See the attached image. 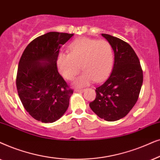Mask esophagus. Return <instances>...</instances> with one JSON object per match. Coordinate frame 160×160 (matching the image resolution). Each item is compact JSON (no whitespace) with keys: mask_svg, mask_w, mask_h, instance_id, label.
<instances>
[{"mask_svg":"<svg viewBox=\"0 0 160 160\" xmlns=\"http://www.w3.org/2000/svg\"><path fill=\"white\" fill-rule=\"evenodd\" d=\"M74 91L75 92H82V91H84V89H75Z\"/></svg>","mask_w":160,"mask_h":160,"instance_id":"34e87169","label":"esophagus"}]
</instances>
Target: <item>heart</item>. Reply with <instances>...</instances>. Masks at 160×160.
I'll return each instance as SVG.
<instances>
[{
  "mask_svg": "<svg viewBox=\"0 0 160 160\" xmlns=\"http://www.w3.org/2000/svg\"><path fill=\"white\" fill-rule=\"evenodd\" d=\"M114 62L113 50L109 42L82 38L69 46L68 53L60 52L56 63L59 72L67 80H72L81 69L83 72L74 80V85L82 87L93 80L101 82L109 75Z\"/></svg>",
  "mask_w": 160,
  "mask_h": 160,
  "instance_id": "1",
  "label": "heart"
}]
</instances>
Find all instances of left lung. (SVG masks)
I'll use <instances>...</instances> for the list:
<instances>
[{"mask_svg":"<svg viewBox=\"0 0 160 160\" xmlns=\"http://www.w3.org/2000/svg\"><path fill=\"white\" fill-rule=\"evenodd\" d=\"M114 51L112 73L96 88V98L89 103L99 118L115 121L123 118L137 102L143 80L139 58L132 48L118 38L102 33Z\"/></svg>","mask_w":160,"mask_h":160,"instance_id":"1","label":"left lung"}]
</instances>
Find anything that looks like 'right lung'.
I'll return each mask as SVG.
<instances>
[{"label":"right lung","mask_w":160,"mask_h":160,"mask_svg":"<svg viewBox=\"0 0 160 160\" xmlns=\"http://www.w3.org/2000/svg\"><path fill=\"white\" fill-rule=\"evenodd\" d=\"M74 34L49 32L30 42L19 61L16 86L26 111L36 120L52 123L67 111L73 93L59 74V49Z\"/></svg>","instance_id":"right-lung-1"}]
</instances>
